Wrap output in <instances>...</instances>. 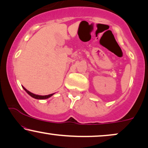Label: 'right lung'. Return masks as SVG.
<instances>
[{
	"instance_id": "1",
	"label": "right lung",
	"mask_w": 148,
	"mask_h": 148,
	"mask_svg": "<svg viewBox=\"0 0 148 148\" xmlns=\"http://www.w3.org/2000/svg\"><path fill=\"white\" fill-rule=\"evenodd\" d=\"M23 89H24L25 91H26L27 93L28 94V95H30L32 97L34 98V99H47V98L51 97V96H52L54 94V93L50 94V95H38L34 94V93H32V92H29V90H27L26 88L23 87Z\"/></svg>"
}]
</instances>
